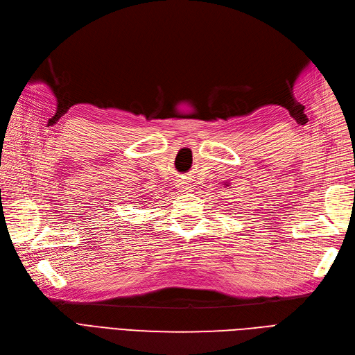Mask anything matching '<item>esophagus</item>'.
I'll use <instances>...</instances> for the list:
<instances>
[{
    "label": "esophagus",
    "mask_w": 355,
    "mask_h": 355,
    "mask_svg": "<svg viewBox=\"0 0 355 355\" xmlns=\"http://www.w3.org/2000/svg\"><path fill=\"white\" fill-rule=\"evenodd\" d=\"M178 187H179L180 191H187V193L191 189V184H189V182H180V184H179Z\"/></svg>",
    "instance_id": "34e87169"
}]
</instances>
